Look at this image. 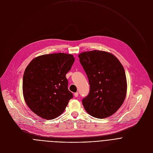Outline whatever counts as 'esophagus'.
Returning a JSON list of instances; mask_svg holds the SVG:
<instances>
[{"instance_id": "34e87169", "label": "esophagus", "mask_w": 153, "mask_h": 153, "mask_svg": "<svg viewBox=\"0 0 153 153\" xmlns=\"http://www.w3.org/2000/svg\"><path fill=\"white\" fill-rule=\"evenodd\" d=\"M74 96H75V97H77L78 96V92H75V93L74 94Z\"/></svg>"}]
</instances>
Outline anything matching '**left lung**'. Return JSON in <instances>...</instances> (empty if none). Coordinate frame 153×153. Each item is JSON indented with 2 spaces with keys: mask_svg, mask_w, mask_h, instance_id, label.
<instances>
[{
  "mask_svg": "<svg viewBox=\"0 0 153 153\" xmlns=\"http://www.w3.org/2000/svg\"><path fill=\"white\" fill-rule=\"evenodd\" d=\"M89 79L90 91L82 100L91 116L105 118L114 114L123 103L127 91L125 69L111 53L100 50L84 52L78 55Z\"/></svg>",
  "mask_w": 153,
  "mask_h": 153,
  "instance_id": "obj_1",
  "label": "left lung"
}]
</instances>
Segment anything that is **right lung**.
I'll return each instance as SVG.
<instances>
[{
  "label": "right lung",
  "mask_w": 153,
  "mask_h": 153,
  "mask_svg": "<svg viewBox=\"0 0 153 153\" xmlns=\"http://www.w3.org/2000/svg\"><path fill=\"white\" fill-rule=\"evenodd\" d=\"M75 61L72 55H44L33 59L23 76L25 101L37 115L47 120L59 116L73 98L65 77Z\"/></svg>",
  "instance_id": "right-lung-1"
}]
</instances>
